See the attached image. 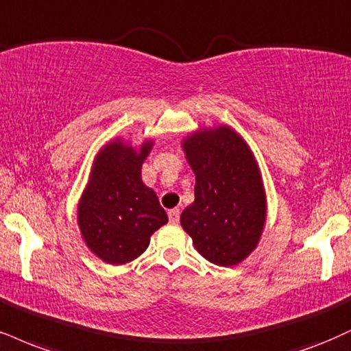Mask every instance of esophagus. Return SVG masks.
Masks as SVG:
<instances>
[{"label":"esophagus","mask_w":351,"mask_h":351,"mask_svg":"<svg viewBox=\"0 0 351 351\" xmlns=\"http://www.w3.org/2000/svg\"><path fill=\"white\" fill-rule=\"evenodd\" d=\"M168 217H170L171 223H178L180 221V209H170L168 210Z\"/></svg>","instance_id":"obj_1"}]
</instances>
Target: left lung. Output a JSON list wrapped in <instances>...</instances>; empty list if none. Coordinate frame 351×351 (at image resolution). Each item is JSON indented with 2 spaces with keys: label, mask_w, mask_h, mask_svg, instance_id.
<instances>
[{
  "label": "left lung",
  "mask_w": 351,
  "mask_h": 351,
  "mask_svg": "<svg viewBox=\"0 0 351 351\" xmlns=\"http://www.w3.org/2000/svg\"><path fill=\"white\" fill-rule=\"evenodd\" d=\"M181 147L196 176L194 201L181 213V227L210 263H242L260 242L268 209L250 145L221 124L188 134Z\"/></svg>",
  "instance_id": "obj_1"
}]
</instances>
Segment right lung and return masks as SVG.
<instances>
[{
  "mask_svg": "<svg viewBox=\"0 0 351 351\" xmlns=\"http://www.w3.org/2000/svg\"><path fill=\"white\" fill-rule=\"evenodd\" d=\"M152 147L154 138L134 147L116 137L93 160L77 222L83 242L104 263L124 265L141 256L152 234L168 222L157 194L142 181Z\"/></svg>",
  "mask_w": 351,
  "mask_h": 351,
  "instance_id": "1",
  "label": "right lung"
}]
</instances>
